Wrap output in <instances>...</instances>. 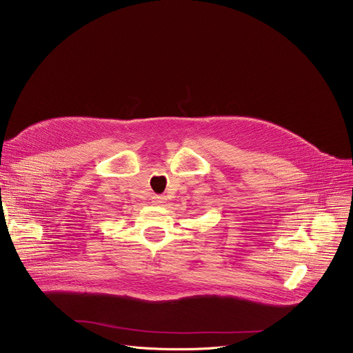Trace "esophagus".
<instances>
[{"instance_id":"obj_1","label":"esophagus","mask_w":353,"mask_h":353,"mask_svg":"<svg viewBox=\"0 0 353 353\" xmlns=\"http://www.w3.org/2000/svg\"><path fill=\"white\" fill-rule=\"evenodd\" d=\"M152 199H154L152 203H154L155 205H162V204H165V201H166V199H165V196H158V195H157V196H154Z\"/></svg>"}]
</instances>
